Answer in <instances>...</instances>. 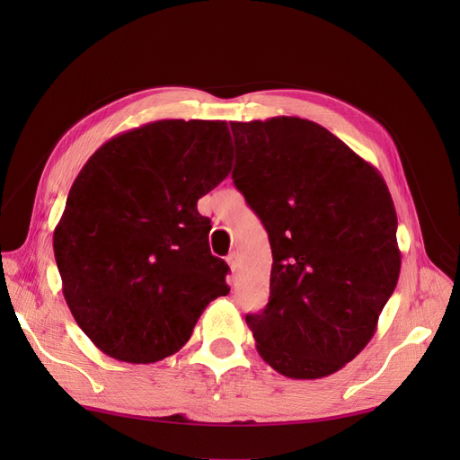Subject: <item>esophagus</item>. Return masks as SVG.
<instances>
[{
    "label": "esophagus",
    "instance_id": "obj_1",
    "mask_svg": "<svg viewBox=\"0 0 460 460\" xmlns=\"http://www.w3.org/2000/svg\"><path fill=\"white\" fill-rule=\"evenodd\" d=\"M226 262H228V267L232 269V272H235L238 270V267H240V259H238V253H230L228 257H226Z\"/></svg>",
    "mask_w": 460,
    "mask_h": 460
}]
</instances>
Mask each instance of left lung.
Listing matches in <instances>:
<instances>
[{"mask_svg":"<svg viewBox=\"0 0 460 460\" xmlns=\"http://www.w3.org/2000/svg\"><path fill=\"white\" fill-rule=\"evenodd\" d=\"M230 124L234 184L272 249L269 305L245 323L276 372L324 378L365 349L397 286L392 193L376 166L313 120Z\"/></svg>","mask_w":460,"mask_h":460,"instance_id":"1","label":"left lung"}]
</instances>
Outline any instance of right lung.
Here are the masks:
<instances>
[{
    "instance_id": "1",
    "label": "right lung",
    "mask_w": 460,
    "mask_h": 460,
    "mask_svg": "<svg viewBox=\"0 0 460 460\" xmlns=\"http://www.w3.org/2000/svg\"><path fill=\"white\" fill-rule=\"evenodd\" d=\"M225 120L164 119L111 137L68 191L53 252L63 296L97 349L157 363L190 340L228 264L198 199L230 172Z\"/></svg>"
}]
</instances>
